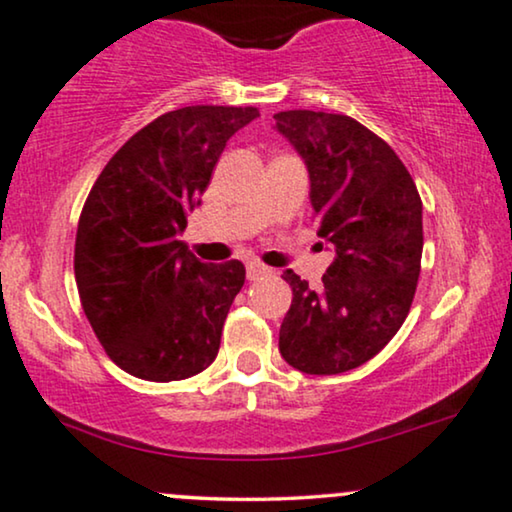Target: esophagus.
<instances>
[{"label": "esophagus", "mask_w": 512, "mask_h": 512, "mask_svg": "<svg viewBox=\"0 0 512 512\" xmlns=\"http://www.w3.org/2000/svg\"><path fill=\"white\" fill-rule=\"evenodd\" d=\"M270 268H265V265H261V263H249L247 265V277L249 280H261V277H265V275H270Z\"/></svg>", "instance_id": "1"}]
</instances>
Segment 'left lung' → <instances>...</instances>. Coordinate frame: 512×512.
I'll list each match as a JSON object with an SVG mask.
<instances>
[{
    "instance_id": "8db88e82",
    "label": "left lung",
    "mask_w": 512,
    "mask_h": 512,
    "mask_svg": "<svg viewBox=\"0 0 512 512\" xmlns=\"http://www.w3.org/2000/svg\"><path fill=\"white\" fill-rule=\"evenodd\" d=\"M275 129L303 157L310 202L336 256L310 289L294 270L280 353L303 374H343L386 348L407 320L423 251V204L395 150L348 115L287 110Z\"/></svg>"
}]
</instances>
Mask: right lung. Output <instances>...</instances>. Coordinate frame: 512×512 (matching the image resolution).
Segmentation results:
<instances>
[{"instance_id": "1", "label": "right lung", "mask_w": 512, "mask_h": 512, "mask_svg": "<svg viewBox=\"0 0 512 512\" xmlns=\"http://www.w3.org/2000/svg\"><path fill=\"white\" fill-rule=\"evenodd\" d=\"M256 108L188 105L119 148L86 197L75 280L110 360L143 381H181L216 360L244 265H207L178 240L218 157Z\"/></svg>"}]
</instances>
